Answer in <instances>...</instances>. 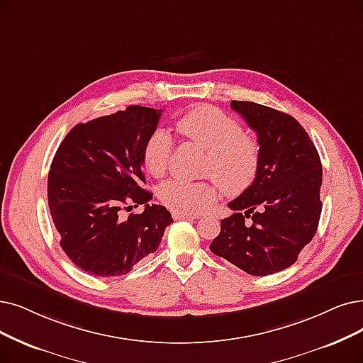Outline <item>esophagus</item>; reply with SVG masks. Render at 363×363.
<instances>
[{"label":"esophagus","mask_w":363,"mask_h":363,"mask_svg":"<svg viewBox=\"0 0 363 363\" xmlns=\"http://www.w3.org/2000/svg\"><path fill=\"white\" fill-rule=\"evenodd\" d=\"M172 217L176 220H182V219H187V220H194L198 219V216L195 214H187V213H177V211H172Z\"/></svg>","instance_id":"obj_1"}]
</instances>
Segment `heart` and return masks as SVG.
I'll use <instances>...</instances> for the list:
<instances>
[{
	"instance_id": "1",
	"label": "heart",
	"mask_w": 363,
	"mask_h": 363,
	"mask_svg": "<svg viewBox=\"0 0 363 363\" xmlns=\"http://www.w3.org/2000/svg\"><path fill=\"white\" fill-rule=\"evenodd\" d=\"M176 128L186 140L208 152L204 169L226 195L237 196L249 189L259 171L260 147L256 138L242 133L237 119L217 107L198 106L184 113ZM172 150L171 134L155 129L143 152L144 167L153 177L168 171ZM157 196L172 211L196 214L213 204L217 192L211 183L169 179L159 186Z\"/></svg>"
}]
</instances>
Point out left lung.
Returning <instances> with one entry per match:
<instances>
[{
    "mask_svg": "<svg viewBox=\"0 0 363 363\" xmlns=\"http://www.w3.org/2000/svg\"><path fill=\"white\" fill-rule=\"evenodd\" d=\"M257 134L255 182L229 202L210 250L250 275L294 265L313 240L322 213V162L307 131L291 114L250 101H232Z\"/></svg>",
    "mask_w": 363,
    "mask_h": 363,
    "instance_id": "left-lung-1",
    "label": "left lung"
}]
</instances>
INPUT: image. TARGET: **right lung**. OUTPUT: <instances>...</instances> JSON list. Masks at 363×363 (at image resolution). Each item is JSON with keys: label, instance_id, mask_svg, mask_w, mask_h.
Listing matches in <instances>:
<instances>
[{"label": "right lung", "instance_id": "right-lung-1", "mask_svg": "<svg viewBox=\"0 0 363 363\" xmlns=\"http://www.w3.org/2000/svg\"><path fill=\"white\" fill-rule=\"evenodd\" d=\"M161 114L129 106L79 123L55 153L48 179L52 220L62 250L84 272L128 274L156 252L172 222L164 206H149L152 194L141 187L144 146ZM131 201L144 203L145 210L122 220L120 210Z\"/></svg>", "mask_w": 363, "mask_h": 363}]
</instances>
